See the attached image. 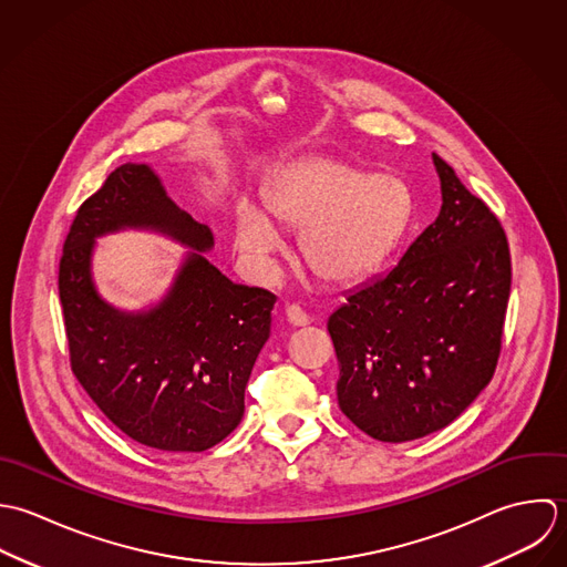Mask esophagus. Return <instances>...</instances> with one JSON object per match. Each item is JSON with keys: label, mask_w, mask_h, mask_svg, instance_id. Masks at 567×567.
Listing matches in <instances>:
<instances>
[{"label": "esophagus", "mask_w": 567, "mask_h": 567, "mask_svg": "<svg viewBox=\"0 0 567 567\" xmlns=\"http://www.w3.org/2000/svg\"><path fill=\"white\" fill-rule=\"evenodd\" d=\"M285 316H287L289 324H293V327H307L311 322L309 316L298 305H287L285 307Z\"/></svg>", "instance_id": "1"}]
</instances>
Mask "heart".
Instances as JSON below:
<instances>
[{
    "instance_id": "b5f03b06",
    "label": "heart",
    "mask_w": 567,
    "mask_h": 567,
    "mask_svg": "<svg viewBox=\"0 0 567 567\" xmlns=\"http://www.w3.org/2000/svg\"><path fill=\"white\" fill-rule=\"evenodd\" d=\"M267 213L243 208L236 221V247L251 269L271 271L280 247L274 220L305 227L300 254L307 267L327 282L348 285L388 254L410 217V195L394 177H370L340 162L316 159L298 166L271 193Z\"/></svg>"
}]
</instances>
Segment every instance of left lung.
<instances>
[{"label": "left lung", "instance_id": "left-lung-1", "mask_svg": "<svg viewBox=\"0 0 567 567\" xmlns=\"http://www.w3.org/2000/svg\"><path fill=\"white\" fill-rule=\"evenodd\" d=\"M434 166L443 193L436 221L329 318L340 410L383 443L447 427L488 385L502 350L506 234L436 153Z\"/></svg>", "mask_w": 567, "mask_h": 567}]
</instances>
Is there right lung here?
I'll use <instances>...</instances> for the list:
<instances>
[{"label": "right lung", "mask_w": 567, "mask_h": 567, "mask_svg": "<svg viewBox=\"0 0 567 567\" xmlns=\"http://www.w3.org/2000/svg\"><path fill=\"white\" fill-rule=\"evenodd\" d=\"M151 226L197 248L151 312L122 315L91 282L93 238ZM213 247L146 164H122L79 208L59 262L72 372L120 432L162 452H206L245 412V385L269 338L276 296L234 285L199 251Z\"/></svg>", "instance_id": "add662e5"}]
</instances>
